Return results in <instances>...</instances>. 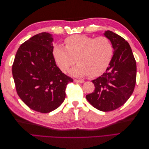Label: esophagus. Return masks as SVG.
<instances>
[{"label": "esophagus", "instance_id": "obj_1", "mask_svg": "<svg viewBox=\"0 0 149 149\" xmlns=\"http://www.w3.org/2000/svg\"><path fill=\"white\" fill-rule=\"evenodd\" d=\"M74 81L76 83H83L84 82L83 80H79V79H74Z\"/></svg>", "mask_w": 149, "mask_h": 149}]
</instances>
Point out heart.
I'll list each match as a JSON object with an SVG mask.
<instances>
[{
    "label": "heart",
    "instance_id": "1",
    "mask_svg": "<svg viewBox=\"0 0 149 149\" xmlns=\"http://www.w3.org/2000/svg\"><path fill=\"white\" fill-rule=\"evenodd\" d=\"M65 45L66 47L56 45L54 47V58L63 72L77 61L78 65L70 70V73L76 76L88 75L94 78L100 75L107 68L112 56V43L104 36H71L66 39Z\"/></svg>",
    "mask_w": 149,
    "mask_h": 149
}]
</instances>
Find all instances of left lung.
Here are the masks:
<instances>
[{
	"label": "left lung",
	"instance_id": "1",
	"mask_svg": "<svg viewBox=\"0 0 149 149\" xmlns=\"http://www.w3.org/2000/svg\"><path fill=\"white\" fill-rule=\"evenodd\" d=\"M104 35L112 45L114 55L104 73L92 81L95 89L86 99L97 109L107 112L123 106L132 95L137 66L131 48L124 38L110 30Z\"/></svg>",
	"mask_w": 149,
	"mask_h": 149
}]
</instances>
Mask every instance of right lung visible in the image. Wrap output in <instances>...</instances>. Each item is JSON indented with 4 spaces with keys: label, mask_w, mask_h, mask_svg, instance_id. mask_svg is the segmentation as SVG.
Here are the masks:
<instances>
[{
    "label": "right lung",
    "mask_w": 149,
    "mask_h": 149,
    "mask_svg": "<svg viewBox=\"0 0 149 149\" xmlns=\"http://www.w3.org/2000/svg\"><path fill=\"white\" fill-rule=\"evenodd\" d=\"M52 35L40 33L22 43L12 65L18 95L32 110L48 113L64 101L73 80L60 70L53 55Z\"/></svg>",
    "instance_id": "right-lung-1"
}]
</instances>
